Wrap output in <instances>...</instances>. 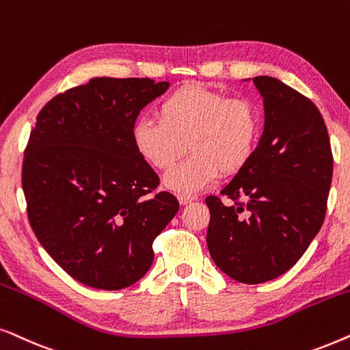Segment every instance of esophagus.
<instances>
[{"label":"esophagus","mask_w":350,"mask_h":350,"mask_svg":"<svg viewBox=\"0 0 350 350\" xmlns=\"http://www.w3.org/2000/svg\"><path fill=\"white\" fill-rule=\"evenodd\" d=\"M195 200H197L195 195H190V193H180L179 195V203L180 204H189V203L195 202Z\"/></svg>","instance_id":"esophagus-1"}]
</instances>
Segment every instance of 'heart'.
<instances>
[{
    "mask_svg": "<svg viewBox=\"0 0 350 350\" xmlns=\"http://www.w3.org/2000/svg\"><path fill=\"white\" fill-rule=\"evenodd\" d=\"M260 134L256 107L246 99H230L221 91L184 86L165 97L158 120L142 116L131 126L137 155L157 170H167L184 155L187 160L166 172L165 184L178 193L198 192L219 172L234 176L253 158Z\"/></svg>",
    "mask_w": 350,
    "mask_h": 350,
    "instance_id": "b5f03b06",
    "label": "heart"
}]
</instances>
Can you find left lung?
Returning <instances> with one entry per match:
<instances>
[{
	"label": "left lung",
	"mask_w": 350,
	"mask_h": 350,
	"mask_svg": "<svg viewBox=\"0 0 350 350\" xmlns=\"http://www.w3.org/2000/svg\"><path fill=\"white\" fill-rule=\"evenodd\" d=\"M264 131L248 166L206 198L214 264L246 285L280 277L319 234L332 187L333 155L314 102L272 77L253 78ZM243 199V202L239 200Z\"/></svg>",
	"instance_id": "left-lung-1"
}]
</instances>
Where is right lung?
<instances>
[{"instance_id":"right-lung-1","label":"right lung","mask_w":350,"mask_h":350,"mask_svg":"<svg viewBox=\"0 0 350 350\" xmlns=\"http://www.w3.org/2000/svg\"><path fill=\"white\" fill-rule=\"evenodd\" d=\"M167 88L150 78H92L36 116L22 166L29 221L83 285L113 291L141 280L153 240L179 211L174 195H150L160 179L131 142L139 111Z\"/></svg>"}]
</instances>
